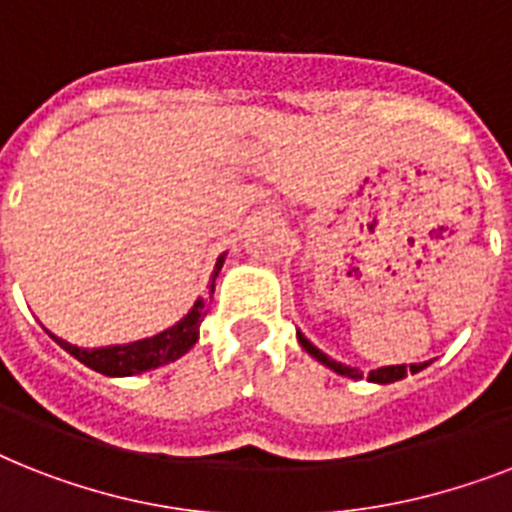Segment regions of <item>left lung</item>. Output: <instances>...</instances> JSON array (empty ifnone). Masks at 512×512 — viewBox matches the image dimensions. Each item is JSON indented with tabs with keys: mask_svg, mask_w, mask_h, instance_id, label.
<instances>
[{
	"mask_svg": "<svg viewBox=\"0 0 512 512\" xmlns=\"http://www.w3.org/2000/svg\"><path fill=\"white\" fill-rule=\"evenodd\" d=\"M297 339H299V344H302V347H305V350L315 357V360H321L323 365H328V368L339 373V376L363 378V373L357 371V368H350V365L336 363V360H331V357H328V355H323V352L318 350L315 344L307 342L305 336L299 334V331H297ZM426 365H429V363H415V365H410V368H407V365H386V368H378V371H371V376H368V378H371V381H376V384H392V381H400V378H405L407 371L418 373V371H423Z\"/></svg>",
	"mask_w": 512,
	"mask_h": 512,
	"instance_id": "left-lung-1",
	"label": "left lung"
}]
</instances>
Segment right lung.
Segmentation results:
<instances>
[{
	"label": "right lung",
	"mask_w": 512,
	"mask_h": 512,
	"mask_svg": "<svg viewBox=\"0 0 512 512\" xmlns=\"http://www.w3.org/2000/svg\"><path fill=\"white\" fill-rule=\"evenodd\" d=\"M220 265H223V255L215 263L210 294L215 292V276H218ZM202 318H205V299H197L186 318H181L176 326H170L168 331H162V334L152 336V339L115 344V347H99V350H83V347H76V344L62 342L57 336H52V339L60 344L62 350L70 352L76 360H81L83 365H89L91 371L105 373V376H134V373H144L149 368H157V365L173 363L181 355H186L197 344Z\"/></svg>",
	"instance_id": "1"
}]
</instances>
